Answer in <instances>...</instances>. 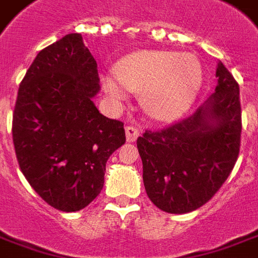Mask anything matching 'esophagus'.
Instances as JSON below:
<instances>
[{"label": "esophagus", "mask_w": 258, "mask_h": 258, "mask_svg": "<svg viewBox=\"0 0 258 258\" xmlns=\"http://www.w3.org/2000/svg\"><path fill=\"white\" fill-rule=\"evenodd\" d=\"M140 137V131L134 125H127L125 127V138L127 142H134L137 141V138Z\"/></svg>", "instance_id": "esophagus-1"}]
</instances>
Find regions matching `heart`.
<instances>
[{
    "mask_svg": "<svg viewBox=\"0 0 258 258\" xmlns=\"http://www.w3.org/2000/svg\"><path fill=\"white\" fill-rule=\"evenodd\" d=\"M116 78L104 77V91L124 100L127 91L144 93L149 116L173 121L184 116L201 91L204 71L197 55L144 50L125 55L114 68Z\"/></svg>",
    "mask_w": 258,
    "mask_h": 258,
    "instance_id": "obj_1",
    "label": "heart"
}]
</instances>
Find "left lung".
<instances>
[{
  "label": "left lung",
  "mask_w": 258,
  "mask_h": 258,
  "mask_svg": "<svg viewBox=\"0 0 258 258\" xmlns=\"http://www.w3.org/2000/svg\"><path fill=\"white\" fill-rule=\"evenodd\" d=\"M218 85L192 116L160 131H145L137 147L149 200L169 214L208 203L235 166L242 133L239 85L219 61Z\"/></svg>",
  "instance_id": "obj_1"
}]
</instances>
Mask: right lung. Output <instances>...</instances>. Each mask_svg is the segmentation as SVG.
<instances>
[{"instance_id": "1", "label": "right lung", "mask_w": 258, "mask_h": 258, "mask_svg": "<svg viewBox=\"0 0 258 258\" xmlns=\"http://www.w3.org/2000/svg\"><path fill=\"white\" fill-rule=\"evenodd\" d=\"M98 64L82 36L43 48L19 85L12 138L23 176L48 205L85 208L104 183L106 162L125 142L124 124L100 114Z\"/></svg>"}]
</instances>
